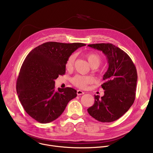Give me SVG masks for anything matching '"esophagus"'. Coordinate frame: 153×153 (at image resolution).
<instances>
[{"label":"esophagus","mask_w":153,"mask_h":153,"mask_svg":"<svg viewBox=\"0 0 153 153\" xmlns=\"http://www.w3.org/2000/svg\"><path fill=\"white\" fill-rule=\"evenodd\" d=\"M84 94V92H83V91H81V90H77V94L78 96L82 95V94Z\"/></svg>","instance_id":"1"}]
</instances>
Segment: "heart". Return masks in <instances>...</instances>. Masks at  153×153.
Returning <instances> with one entry per match:
<instances>
[{"label":"heart","mask_w":153,"mask_h":153,"mask_svg":"<svg viewBox=\"0 0 153 153\" xmlns=\"http://www.w3.org/2000/svg\"><path fill=\"white\" fill-rule=\"evenodd\" d=\"M75 57V54H71L67 60V62L65 63V68L67 70H72ZM85 57L93 68H97L102 62V57L96 53H89L85 55ZM93 82L94 78L90 76L76 75L71 79L73 84L77 88L82 89L85 88L88 85L93 83Z\"/></svg>","instance_id":"b5f03b06"}]
</instances>
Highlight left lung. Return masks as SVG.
Wrapping results in <instances>:
<instances>
[{"mask_svg":"<svg viewBox=\"0 0 153 153\" xmlns=\"http://www.w3.org/2000/svg\"><path fill=\"white\" fill-rule=\"evenodd\" d=\"M102 51L106 56L108 69L101 85L104 96H94V105L87 111L102 122H111L121 117L133 104L136 97L137 73L129 56L112 43L88 45Z\"/></svg>","mask_w":153,"mask_h":153,"instance_id":"left-lung-1","label":"left lung"}]
</instances>
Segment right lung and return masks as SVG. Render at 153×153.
<instances>
[{
  "instance_id": "1",
  "label": "right lung",
  "mask_w": 153,
  "mask_h": 153,
  "mask_svg": "<svg viewBox=\"0 0 153 153\" xmlns=\"http://www.w3.org/2000/svg\"><path fill=\"white\" fill-rule=\"evenodd\" d=\"M82 43L48 42L36 47L26 57L16 83L19 100L27 114L41 123L51 122L77 96L72 88L55 89L59 75L65 73V63Z\"/></svg>"
}]
</instances>
